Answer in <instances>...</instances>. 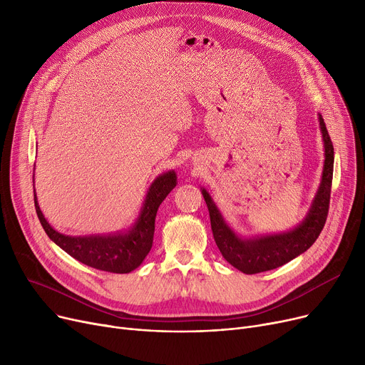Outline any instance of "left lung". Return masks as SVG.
Wrapping results in <instances>:
<instances>
[{
	"mask_svg": "<svg viewBox=\"0 0 365 365\" xmlns=\"http://www.w3.org/2000/svg\"><path fill=\"white\" fill-rule=\"evenodd\" d=\"M318 121L322 134L325 157L321 183L312 200L308 215L290 231L256 235L250 238L241 237L225 222L213 198L207 192V189L201 187L202 197L208 207L215 241L222 256L234 267H237L238 271L244 274H259L275 269V267H279L304 253L319 237L329 213L334 148L329 136L327 127H325V123L319 113Z\"/></svg>",
	"mask_w": 365,
	"mask_h": 365,
	"instance_id": "1",
	"label": "left lung"
}]
</instances>
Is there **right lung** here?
<instances>
[{"instance_id": "right-lung-1", "label": "right lung", "mask_w": 365, "mask_h": 365, "mask_svg": "<svg viewBox=\"0 0 365 365\" xmlns=\"http://www.w3.org/2000/svg\"><path fill=\"white\" fill-rule=\"evenodd\" d=\"M178 176L170 170L153 180L148 189L139 216L125 231L102 234V235H80L72 237L57 232L44 217L36 201H34L38 219H40L48 238L59 245L63 252L78 262L113 274H128L142 264L152 248L153 232H155V217L158 207L165 197L176 187Z\"/></svg>"}]
</instances>
